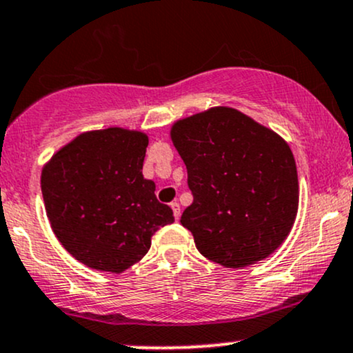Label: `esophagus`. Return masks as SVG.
<instances>
[{
	"instance_id": "34e87169",
	"label": "esophagus",
	"mask_w": 353,
	"mask_h": 353,
	"mask_svg": "<svg viewBox=\"0 0 353 353\" xmlns=\"http://www.w3.org/2000/svg\"><path fill=\"white\" fill-rule=\"evenodd\" d=\"M170 207L173 210V216H175V220L180 219V205H178V201H172L170 203Z\"/></svg>"
}]
</instances>
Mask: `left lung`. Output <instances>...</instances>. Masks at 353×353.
<instances>
[{
	"label": "left lung",
	"mask_w": 353,
	"mask_h": 353,
	"mask_svg": "<svg viewBox=\"0 0 353 353\" xmlns=\"http://www.w3.org/2000/svg\"><path fill=\"white\" fill-rule=\"evenodd\" d=\"M172 140L187 165L193 195L180 221L198 252L227 268L247 267L275 252L299 210L290 146L225 106L176 121Z\"/></svg>",
	"instance_id": "obj_1"
}]
</instances>
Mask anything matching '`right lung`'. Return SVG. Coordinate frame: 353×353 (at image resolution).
<instances>
[{"instance_id": "1", "label": "right lung", "mask_w": 353, "mask_h": 353, "mask_svg": "<svg viewBox=\"0 0 353 353\" xmlns=\"http://www.w3.org/2000/svg\"><path fill=\"white\" fill-rule=\"evenodd\" d=\"M148 138L108 128L83 133L41 173L46 215L63 247L94 270L121 273L150 250L152 235L173 223L155 183L141 175Z\"/></svg>"}]
</instances>
